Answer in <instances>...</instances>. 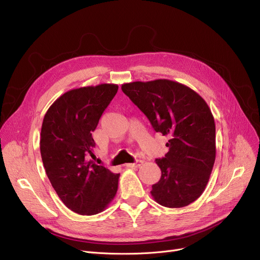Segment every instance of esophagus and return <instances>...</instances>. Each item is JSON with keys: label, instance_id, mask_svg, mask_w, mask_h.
<instances>
[{"label": "esophagus", "instance_id": "obj_1", "mask_svg": "<svg viewBox=\"0 0 260 260\" xmlns=\"http://www.w3.org/2000/svg\"><path fill=\"white\" fill-rule=\"evenodd\" d=\"M142 164H143L142 160H137L136 162H133V164H127L126 167H127V168H130V169H134V168L140 167Z\"/></svg>", "mask_w": 260, "mask_h": 260}]
</instances>
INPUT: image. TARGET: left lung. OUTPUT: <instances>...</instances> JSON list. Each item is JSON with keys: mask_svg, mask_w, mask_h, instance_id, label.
Returning <instances> with one entry per match:
<instances>
[{"mask_svg": "<svg viewBox=\"0 0 260 260\" xmlns=\"http://www.w3.org/2000/svg\"><path fill=\"white\" fill-rule=\"evenodd\" d=\"M121 90L156 132L170 137L169 151L156 159L161 177L150 191L154 200L172 209L192 203L207 187L216 157L215 121L208 103L170 79L122 84Z\"/></svg>", "mask_w": 260, "mask_h": 260, "instance_id": "1", "label": "left lung"}]
</instances>
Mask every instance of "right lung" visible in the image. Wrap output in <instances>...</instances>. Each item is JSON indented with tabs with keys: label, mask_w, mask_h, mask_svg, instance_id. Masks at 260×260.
I'll list each match as a JSON object with an SVG mask.
<instances>
[{
	"label": "right lung",
	"mask_w": 260,
	"mask_h": 260,
	"mask_svg": "<svg viewBox=\"0 0 260 260\" xmlns=\"http://www.w3.org/2000/svg\"><path fill=\"white\" fill-rule=\"evenodd\" d=\"M117 90L116 84L72 89L44 116L40 148L45 171L61 201L80 215L103 212L118 189L120 174L86 160L95 146L91 133Z\"/></svg>",
	"instance_id": "right-lung-1"
}]
</instances>
